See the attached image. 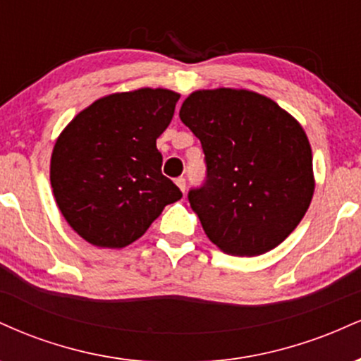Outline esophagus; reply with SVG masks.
Returning <instances> with one entry per match:
<instances>
[{"mask_svg":"<svg viewBox=\"0 0 361 361\" xmlns=\"http://www.w3.org/2000/svg\"><path fill=\"white\" fill-rule=\"evenodd\" d=\"M176 185H178V188L181 190V192H185V190H186V180L183 176L176 178Z\"/></svg>","mask_w":361,"mask_h":361,"instance_id":"34e87169","label":"esophagus"}]
</instances>
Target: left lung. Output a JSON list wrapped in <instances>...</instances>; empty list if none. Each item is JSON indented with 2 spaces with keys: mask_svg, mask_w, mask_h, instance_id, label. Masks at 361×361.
Returning <instances> with one entry per match:
<instances>
[{
  "mask_svg": "<svg viewBox=\"0 0 361 361\" xmlns=\"http://www.w3.org/2000/svg\"><path fill=\"white\" fill-rule=\"evenodd\" d=\"M180 118L200 139L207 176L188 192L207 238L234 256L273 250L299 226L314 195L304 128L263 94L193 91Z\"/></svg>",
  "mask_w": 361,
  "mask_h": 361,
  "instance_id": "8db88e82",
  "label": "left lung"
}]
</instances>
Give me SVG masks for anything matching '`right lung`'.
Wrapping results in <instances>:
<instances>
[{"mask_svg": "<svg viewBox=\"0 0 361 361\" xmlns=\"http://www.w3.org/2000/svg\"><path fill=\"white\" fill-rule=\"evenodd\" d=\"M178 100L180 94L163 88L114 93L91 103L61 132L51 157L52 193L85 241L126 247L183 197L161 173L156 147Z\"/></svg>", "mask_w": 361, "mask_h": 361, "instance_id": "right-lung-1", "label": "right lung"}]
</instances>
